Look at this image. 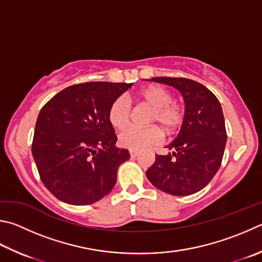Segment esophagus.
<instances>
[{
	"label": "esophagus",
	"mask_w": 262,
	"mask_h": 262,
	"mask_svg": "<svg viewBox=\"0 0 262 262\" xmlns=\"http://www.w3.org/2000/svg\"><path fill=\"white\" fill-rule=\"evenodd\" d=\"M129 155H130L132 158H135V157H137V156L140 155V152L139 151H135V150H130L129 151Z\"/></svg>",
	"instance_id": "34e87169"
}]
</instances>
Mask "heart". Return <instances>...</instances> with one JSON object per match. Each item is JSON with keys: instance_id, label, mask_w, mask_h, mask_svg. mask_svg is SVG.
<instances>
[{"instance_id": "heart-1", "label": "heart", "mask_w": 262, "mask_h": 262, "mask_svg": "<svg viewBox=\"0 0 262 262\" xmlns=\"http://www.w3.org/2000/svg\"><path fill=\"white\" fill-rule=\"evenodd\" d=\"M142 102L152 107L149 122H157L168 134L177 132L182 125L185 117L184 106L180 102L173 101V94L161 85H150L141 89L137 94ZM132 105L125 97H118L108 108V121L121 129L130 121ZM164 139V133L157 125L147 127L129 126L119 134V143L129 150H143L145 147L158 144Z\"/></svg>"}]
</instances>
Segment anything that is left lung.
<instances>
[{
	"mask_svg": "<svg viewBox=\"0 0 262 262\" xmlns=\"http://www.w3.org/2000/svg\"><path fill=\"white\" fill-rule=\"evenodd\" d=\"M173 85L185 102V117L177 139L156 155L146 178L157 189L173 196H189L205 188L220 168L227 132L220 102L205 85L187 78H152Z\"/></svg>",
	"mask_w": 262,
	"mask_h": 262,
	"instance_id": "left-lung-1",
	"label": "left lung"
}]
</instances>
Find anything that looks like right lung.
<instances>
[{
  "mask_svg": "<svg viewBox=\"0 0 262 262\" xmlns=\"http://www.w3.org/2000/svg\"><path fill=\"white\" fill-rule=\"evenodd\" d=\"M132 84H73L41 108L32 155L45 187L59 201L89 205L115 187L119 166L129 159V152L115 145L108 108Z\"/></svg>",
  "mask_w": 262,
  "mask_h": 262,
  "instance_id": "add662e5",
  "label": "right lung"
}]
</instances>
